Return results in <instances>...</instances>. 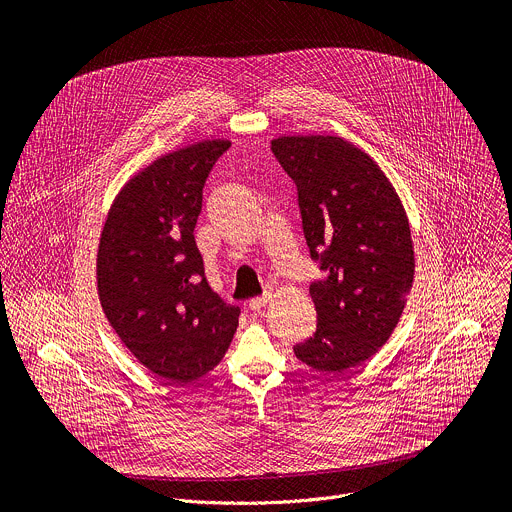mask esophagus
Segmentation results:
<instances>
[{
  "label": "esophagus",
  "instance_id": "34e87169",
  "mask_svg": "<svg viewBox=\"0 0 512 512\" xmlns=\"http://www.w3.org/2000/svg\"><path fill=\"white\" fill-rule=\"evenodd\" d=\"M269 300H271V291H265L263 296L249 300V304H247V306H249V310H251V312H261Z\"/></svg>",
  "mask_w": 512,
  "mask_h": 512
}]
</instances>
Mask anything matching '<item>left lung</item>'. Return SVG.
<instances>
[{
    "mask_svg": "<svg viewBox=\"0 0 512 512\" xmlns=\"http://www.w3.org/2000/svg\"><path fill=\"white\" fill-rule=\"evenodd\" d=\"M271 152L296 182L322 271L310 285L316 332L294 352L316 371L344 373L371 358L403 314L415 271L407 214L383 170L342 137H277Z\"/></svg>",
    "mask_w": 512,
    "mask_h": 512,
    "instance_id": "obj_1",
    "label": "left lung"
}]
</instances>
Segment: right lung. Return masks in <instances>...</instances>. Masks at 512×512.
Returning a JSON list of instances; mask_svg holds the SVG:
<instances>
[{
  "label": "right lung",
  "instance_id": "add662e5",
  "mask_svg": "<svg viewBox=\"0 0 512 512\" xmlns=\"http://www.w3.org/2000/svg\"><path fill=\"white\" fill-rule=\"evenodd\" d=\"M231 143L212 139L166 154L117 194L101 233L103 312L154 375L186 385L223 360L239 306L212 291L194 241L202 188Z\"/></svg>",
  "mask_w": 512,
  "mask_h": 512
}]
</instances>
